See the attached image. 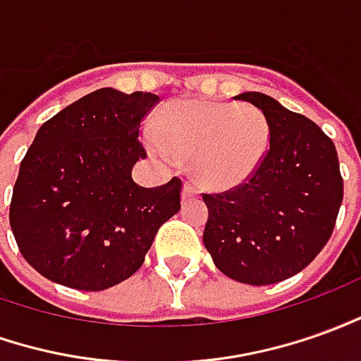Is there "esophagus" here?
<instances>
[{
	"instance_id": "esophagus-1",
	"label": "esophagus",
	"mask_w": 361,
	"mask_h": 361,
	"mask_svg": "<svg viewBox=\"0 0 361 361\" xmlns=\"http://www.w3.org/2000/svg\"><path fill=\"white\" fill-rule=\"evenodd\" d=\"M195 196H196L195 186L190 185V183H186V185L183 186V198H195Z\"/></svg>"
}]
</instances>
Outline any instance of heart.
<instances>
[{"label": "heart", "instance_id": "heart-1", "mask_svg": "<svg viewBox=\"0 0 361 361\" xmlns=\"http://www.w3.org/2000/svg\"><path fill=\"white\" fill-rule=\"evenodd\" d=\"M269 139L259 108L230 102H173L161 111L159 129L145 133L153 155L165 163L192 161L196 183L210 190L245 183L267 155Z\"/></svg>", "mask_w": 361, "mask_h": 361}]
</instances>
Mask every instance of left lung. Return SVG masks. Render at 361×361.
<instances>
[{
  "label": "left lung",
  "instance_id": "1",
  "mask_svg": "<svg viewBox=\"0 0 361 361\" xmlns=\"http://www.w3.org/2000/svg\"><path fill=\"white\" fill-rule=\"evenodd\" d=\"M269 121L267 155L245 183L208 206L204 242L214 265L245 285H273L297 275L332 235L344 196L332 139L309 118L261 92L235 96Z\"/></svg>",
  "mask_w": 361,
  "mask_h": 361
}]
</instances>
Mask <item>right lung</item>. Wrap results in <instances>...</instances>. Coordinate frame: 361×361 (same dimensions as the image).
<instances>
[{"label": "right lung", "instance_id": "add662e5", "mask_svg": "<svg viewBox=\"0 0 361 361\" xmlns=\"http://www.w3.org/2000/svg\"><path fill=\"white\" fill-rule=\"evenodd\" d=\"M151 92L86 94L44 121L19 166L9 224L25 261L64 287L104 290L131 277L180 210V178L139 186V126Z\"/></svg>", "mask_w": 361, "mask_h": 361}]
</instances>
